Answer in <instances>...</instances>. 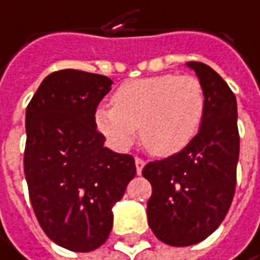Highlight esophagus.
Returning <instances> with one entry per match:
<instances>
[{
    "label": "esophagus",
    "mask_w": 260,
    "mask_h": 260,
    "mask_svg": "<svg viewBox=\"0 0 260 260\" xmlns=\"http://www.w3.org/2000/svg\"><path fill=\"white\" fill-rule=\"evenodd\" d=\"M145 165H146V163H145L142 158H136V169H137V174H139V175L142 174V171H143Z\"/></svg>",
    "instance_id": "esophagus-1"
}]
</instances>
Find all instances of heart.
Masks as SVG:
<instances>
[{
	"instance_id": "heart-1",
	"label": "heart",
	"mask_w": 260,
	"mask_h": 260,
	"mask_svg": "<svg viewBox=\"0 0 260 260\" xmlns=\"http://www.w3.org/2000/svg\"><path fill=\"white\" fill-rule=\"evenodd\" d=\"M206 106L200 79L161 74L120 85L112 106L95 108L94 124L117 151L131 146L139 129L142 143L152 155L171 157L197 137Z\"/></svg>"
}]
</instances>
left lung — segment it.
<instances>
[{
	"mask_svg": "<svg viewBox=\"0 0 260 260\" xmlns=\"http://www.w3.org/2000/svg\"><path fill=\"white\" fill-rule=\"evenodd\" d=\"M206 89L207 106L197 137L178 154L151 161L148 224L172 247L204 241L224 221L235 195L239 160L238 105L224 79L203 62H187Z\"/></svg>",
	"mask_w": 260,
	"mask_h": 260,
	"instance_id": "obj_1",
	"label": "left lung"
}]
</instances>
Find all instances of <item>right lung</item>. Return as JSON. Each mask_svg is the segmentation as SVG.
Returning <instances> with one entry per match:
<instances>
[{
  "label": "right lung",
  "mask_w": 260,
  "mask_h": 260,
  "mask_svg": "<svg viewBox=\"0 0 260 260\" xmlns=\"http://www.w3.org/2000/svg\"><path fill=\"white\" fill-rule=\"evenodd\" d=\"M106 76L60 70L48 74L25 111L24 174L45 235L71 251L108 239L112 207L136 177L133 155L105 148L94 111L111 91Z\"/></svg>",
  "instance_id": "add662e5"
}]
</instances>
